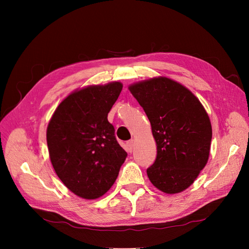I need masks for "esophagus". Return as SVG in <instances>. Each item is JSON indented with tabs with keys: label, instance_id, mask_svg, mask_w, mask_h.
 I'll list each match as a JSON object with an SVG mask.
<instances>
[{
	"label": "esophagus",
	"instance_id": "34e87169",
	"mask_svg": "<svg viewBox=\"0 0 249 249\" xmlns=\"http://www.w3.org/2000/svg\"><path fill=\"white\" fill-rule=\"evenodd\" d=\"M126 146H127V149H129L130 152H132L134 146H135V141H134L133 139L130 140V141H127V142H126Z\"/></svg>",
	"mask_w": 249,
	"mask_h": 249
}]
</instances>
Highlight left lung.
<instances>
[{"mask_svg": "<svg viewBox=\"0 0 249 249\" xmlns=\"http://www.w3.org/2000/svg\"><path fill=\"white\" fill-rule=\"evenodd\" d=\"M129 90L152 125L157 145L147 177L167 194L189 188L208 163L212 124L199 100L180 83L155 77L133 83Z\"/></svg>", "mask_w": 249, "mask_h": 249, "instance_id": "obj_1", "label": "left lung"}]
</instances>
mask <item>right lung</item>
Segmentation results:
<instances>
[{
	"label": "right lung",
	"instance_id": "right-lung-1",
	"mask_svg": "<svg viewBox=\"0 0 249 249\" xmlns=\"http://www.w3.org/2000/svg\"><path fill=\"white\" fill-rule=\"evenodd\" d=\"M122 89L123 83L114 81L74 90L58 105L49 122L51 163L67 189L79 197L103 196L126 158L107 118Z\"/></svg>",
	"mask_w": 249,
	"mask_h": 249
}]
</instances>
